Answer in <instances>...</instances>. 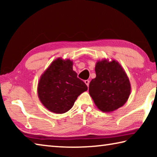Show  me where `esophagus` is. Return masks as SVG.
<instances>
[{"label":"esophagus","instance_id":"34e87169","mask_svg":"<svg viewBox=\"0 0 157 157\" xmlns=\"http://www.w3.org/2000/svg\"><path fill=\"white\" fill-rule=\"evenodd\" d=\"M84 82H85V84L87 85V86H89V79H86V80H85Z\"/></svg>","mask_w":157,"mask_h":157}]
</instances>
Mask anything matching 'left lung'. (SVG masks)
Listing matches in <instances>:
<instances>
[{"label": "left lung", "mask_w": 157, "mask_h": 157, "mask_svg": "<svg viewBox=\"0 0 157 157\" xmlns=\"http://www.w3.org/2000/svg\"><path fill=\"white\" fill-rule=\"evenodd\" d=\"M96 78L89 84V94L98 108L112 111L123 106L129 96L130 83L125 72L113 60L98 62L95 68Z\"/></svg>", "instance_id": "1"}]
</instances>
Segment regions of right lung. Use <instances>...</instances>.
I'll list each match as a JSON object with an SVG mask.
<instances>
[{
  "label": "right lung",
  "mask_w": 157,
  "mask_h": 157,
  "mask_svg": "<svg viewBox=\"0 0 157 157\" xmlns=\"http://www.w3.org/2000/svg\"><path fill=\"white\" fill-rule=\"evenodd\" d=\"M87 89L86 84L73 70V62L59 58L41 75L38 95L48 109L63 113L72 108L79 95Z\"/></svg>",
  "instance_id": "add662e5"
}]
</instances>
